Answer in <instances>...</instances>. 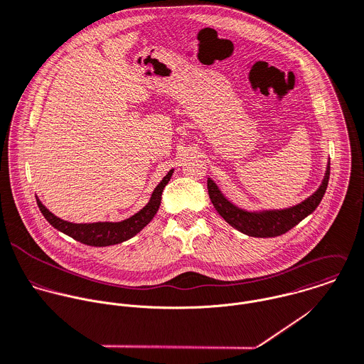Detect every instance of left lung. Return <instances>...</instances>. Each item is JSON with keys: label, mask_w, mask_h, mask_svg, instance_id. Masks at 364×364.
<instances>
[{"label": "left lung", "mask_w": 364, "mask_h": 364, "mask_svg": "<svg viewBox=\"0 0 364 364\" xmlns=\"http://www.w3.org/2000/svg\"><path fill=\"white\" fill-rule=\"evenodd\" d=\"M329 176H331V163L328 164L322 186L315 194H312L308 200H305L304 203L292 208L279 210V211L248 213L231 204L221 194V191L218 190V187L211 178H208L207 181V187H208V196L213 205L230 225H232L234 228H237L238 231L250 237L269 238V237H278L288 232L295 225H298L305 217H308L316 210V207L321 204L326 193Z\"/></svg>", "instance_id": "obj_1"}]
</instances>
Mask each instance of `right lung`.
<instances>
[{
    "instance_id": "obj_1",
    "label": "right lung",
    "mask_w": 364,
    "mask_h": 364,
    "mask_svg": "<svg viewBox=\"0 0 364 364\" xmlns=\"http://www.w3.org/2000/svg\"><path fill=\"white\" fill-rule=\"evenodd\" d=\"M173 174V170L167 173V176L160 181V184L154 188L151 198L149 204L140 210L133 217L120 221V223H95V224H73L63 221L58 217H55L52 213H49L39 200H36L38 207L42 213V215L46 218V221L56 228L58 231L69 235L70 238L90 247H107L120 244L132 237H134L137 232H140L156 215L160 203H161V193L167 183L170 181V177Z\"/></svg>"
}]
</instances>
